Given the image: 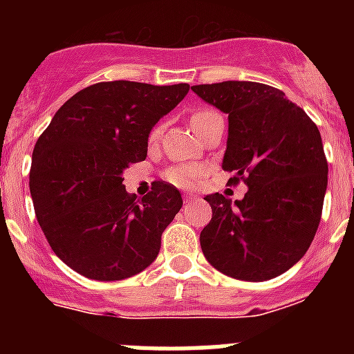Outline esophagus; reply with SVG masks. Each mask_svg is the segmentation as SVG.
Segmentation results:
<instances>
[{
  "label": "esophagus",
  "instance_id": "34e87169",
  "mask_svg": "<svg viewBox=\"0 0 354 354\" xmlns=\"http://www.w3.org/2000/svg\"><path fill=\"white\" fill-rule=\"evenodd\" d=\"M193 200H196L195 193H186V195H184V202H186V204H189Z\"/></svg>",
  "mask_w": 354,
  "mask_h": 354
}]
</instances>
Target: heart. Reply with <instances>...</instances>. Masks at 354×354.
Here are the masks:
<instances>
[{
  "mask_svg": "<svg viewBox=\"0 0 354 354\" xmlns=\"http://www.w3.org/2000/svg\"><path fill=\"white\" fill-rule=\"evenodd\" d=\"M211 115H214L212 109H200L196 111L195 115L192 117V126L195 129L198 126L200 122H204L205 118H209ZM159 134H161V127H156L152 133H150V143H154L156 140L159 138ZM202 175H204V170L196 165H180V167H174L165 174L168 180L175 186H183V187H189V186H195L200 179H202Z\"/></svg>",
  "mask_w": 354,
  "mask_h": 354,
  "instance_id": "heart-1",
  "label": "heart"
}]
</instances>
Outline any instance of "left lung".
I'll return each mask as SVG.
<instances>
[{
    "label": "left lung",
    "mask_w": 354,
    "mask_h": 354,
    "mask_svg": "<svg viewBox=\"0 0 354 354\" xmlns=\"http://www.w3.org/2000/svg\"><path fill=\"white\" fill-rule=\"evenodd\" d=\"M228 115L223 170L248 186L232 202L205 196L212 218L200 232L209 264L237 280L264 282L290 270L317 232L328 161L317 126L282 90L255 81L195 84Z\"/></svg>",
    "instance_id": "8db88e82"
}]
</instances>
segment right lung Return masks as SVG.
<instances>
[{
  "label": "right lung",
  "mask_w": 354,
  "mask_h": 354,
  "mask_svg": "<svg viewBox=\"0 0 354 354\" xmlns=\"http://www.w3.org/2000/svg\"><path fill=\"white\" fill-rule=\"evenodd\" d=\"M187 90V83H95L72 95L40 134L31 156V198L44 236L71 270L113 282L156 261L183 196L156 180L136 200L122 174L145 161L150 131Z\"/></svg>",
  "instance_id": "obj_1"
}]
</instances>
